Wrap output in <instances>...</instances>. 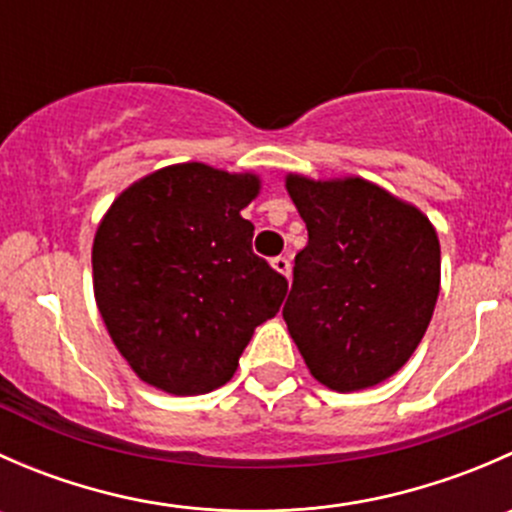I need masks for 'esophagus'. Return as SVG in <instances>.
<instances>
[{
  "instance_id": "obj_1",
  "label": "esophagus",
  "mask_w": 512,
  "mask_h": 512,
  "mask_svg": "<svg viewBox=\"0 0 512 512\" xmlns=\"http://www.w3.org/2000/svg\"><path fill=\"white\" fill-rule=\"evenodd\" d=\"M272 267H275V270L285 277H289V272H292V262H289V257H285V255L275 257V260H272Z\"/></svg>"
}]
</instances>
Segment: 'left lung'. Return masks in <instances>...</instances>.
<instances>
[{
    "label": "left lung",
    "mask_w": 512,
    "mask_h": 512,
    "mask_svg": "<svg viewBox=\"0 0 512 512\" xmlns=\"http://www.w3.org/2000/svg\"><path fill=\"white\" fill-rule=\"evenodd\" d=\"M287 190L309 235L282 309L299 354L334 391L389 379L416 352L436 307V230L361 178L289 175Z\"/></svg>",
    "instance_id": "obj_1"
}]
</instances>
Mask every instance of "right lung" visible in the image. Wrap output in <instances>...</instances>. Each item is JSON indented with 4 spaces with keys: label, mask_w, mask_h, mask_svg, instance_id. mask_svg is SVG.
I'll return each instance as SVG.
<instances>
[{
    "label": "right lung",
    "mask_w": 512,
    "mask_h": 512,
    "mask_svg": "<svg viewBox=\"0 0 512 512\" xmlns=\"http://www.w3.org/2000/svg\"><path fill=\"white\" fill-rule=\"evenodd\" d=\"M255 175L170 165L118 195L96 230L94 292L118 352L146 384L208 394L232 379L287 277L252 252L240 215Z\"/></svg>",
    "instance_id": "1"
}]
</instances>
